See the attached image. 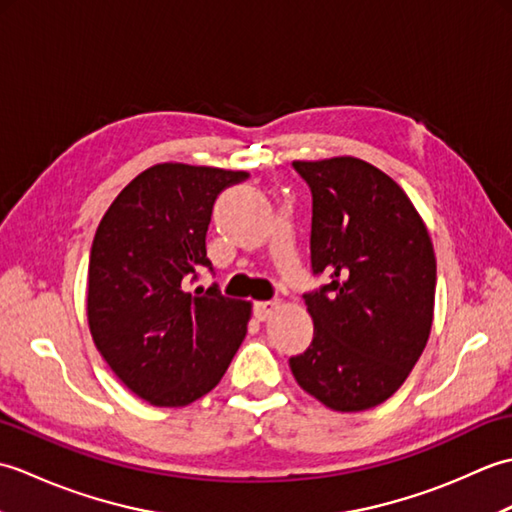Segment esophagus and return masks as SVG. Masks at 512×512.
Listing matches in <instances>:
<instances>
[{
  "label": "esophagus",
  "instance_id": "1",
  "mask_svg": "<svg viewBox=\"0 0 512 512\" xmlns=\"http://www.w3.org/2000/svg\"><path fill=\"white\" fill-rule=\"evenodd\" d=\"M275 310H277V301H257L253 308L257 321H266Z\"/></svg>",
  "mask_w": 512,
  "mask_h": 512
}]
</instances>
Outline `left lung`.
Listing matches in <instances>:
<instances>
[{
	"mask_svg": "<svg viewBox=\"0 0 512 512\" xmlns=\"http://www.w3.org/2000/svg\"><path fill=\"white\" fill-rule=\"evenodd\" d=\"M312 193L314 336L290 358L301 389L334 411L372 409L398 387L429 341L436 255L427 226L387 173L352 156L295 160Z\"/></svg>",
	"mask_w": 512,
	"mask_h": 512,
	"instance_id": "obj_1",
	"label": "left lung"
}]
</instances>
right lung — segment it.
Masks as SVG:
<instances>
[{
    "label": "right lung",
    "mask_w": 512,
    "mask_h": 512,
    "mask_svg": "<svg viewBox=\"0 0 512 512\" xmlns=\"http://www.w3.org/2000/svg\"><path fill=\"white\" fill-rule=\"evenodd\" d=\"M246 171L162 162L118 193L96 228L88 323L96 350L136 396L184 407L220 383L246 336L250 303L217 284L189 292L213 204Z\"/></svg>",
    "instance_id": "right-lung-1"
}]
</instances>
